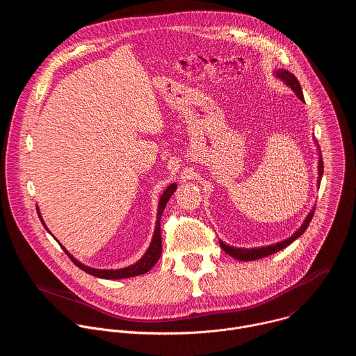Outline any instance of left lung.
Wrapping results in <instances>:
<instances>
[{"label": "left lung", "instance_id": "obj_1", "mask_svg": "<svg viewBox=\"0 0 356 356\" xmlns=\"http://www.w3.org/2000/svg\"><path fill=\"white\" fill-rule=\"evenodd\" d=\"M276 76H277L279 79H282V80L296 92V95H297L301 101H304L300 83H298V80L294 77V74H291L290 72L282 69V70H277V72H276ZM323 170H324V163H323V158H321V155H320V161H318V184H320L321 177H323ZM313 216H314V210L306 217V220H304L302 225H301L290 238H287V239H284V241H282V242H277L276 245L261 246V248H250V249L229 246V245L224 243L222 241H220V245H221V248L228 253L229 257H232V258H235V259L246 261V262H248V261H257V259L269 257V255H272V253H275V252H277V250H282L283 248L289 246L293 241H296L304 231L307 229V227H309V224H310Z\"/></svg>", "mask_w": 356, "mask_h": 356}]
</instances>
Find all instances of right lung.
<instances>
[{
    "label": "right lung",
    "instance_id": "add662e5",
    "mask_svg": "<svg viewBox=\"0 0 356 356\" xmlns=\"http://www.w3.org/2000/svg\"><path fill=\"white\" fill-rule=\"evenodd\" d=\"M177 184L176 183H172L162 194L161 200H159V209H158V216H156V227H155V232H154V238H152V242L147 248V250L145 252V255L135 264V265H131L128 268H124V269H115V270H101V269H92V268H88L83 264H80L77 259H74L70 253L65 249V252L67 253V257L72 259V262L79 266L81 270H84L86 273L88 275H92L95 277H101V279H127V277H134V276H139V275H143L146 273L147 270H150L152 268L155 266V264L159 261L161 258V253H162V236H161V217H162V213L168 204V201L170 198V195L175 193ZM38 210V209H36ZM39 214V218H40V213ZM42 224H43V220L40 218ZM44 225V224H43ZM46 228V225H44ZM47 229V228H46Z\"/></svg>",
    "mask_w": 356,
    "mask_h": 356
}]
</instances>
